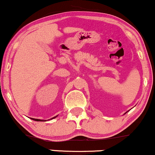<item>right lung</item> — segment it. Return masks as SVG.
Segmentation results:
<instances>
[{
	"label": "right lung",
	"instance_id": "obj_1",
	"mask_svg": "<svg viewBox=\"0 0 155 155\" xmlns=\"http://www.w3.org/2000/svg\"><path fill=\"white\" fill-rule=\"evenodd\" d=\"M56 117H57V115H56V116L53 117V118H52L51 119H53V118H56ZM31 119H32V120H35V121H45V120H40V119H35V118H31Z\"/></svg>",
	"mask_w": 155,
	"mask_h": 155
}]
</instances>
